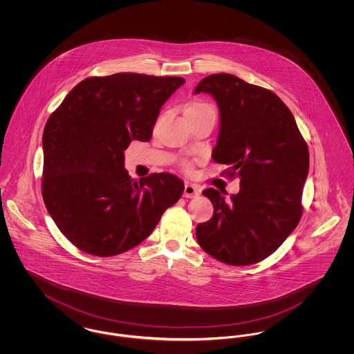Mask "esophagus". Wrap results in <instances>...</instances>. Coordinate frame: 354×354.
<instances>
[{"label": "esophagus", "instance_id": "1", "mask_svg": "<svg viewBox=\"0 0 354 354\" xmlns=\"http://www.w3.org/2000/svg\"><path fill=\"white\" fill-rule=\"evenodd\" d=\"M199 194H201V189H199V187L191 185V183H185V192H183L185 198H195V196H198Z\"/></svg>", "mask_w": 354, "mask_h": 354}]
</instances>
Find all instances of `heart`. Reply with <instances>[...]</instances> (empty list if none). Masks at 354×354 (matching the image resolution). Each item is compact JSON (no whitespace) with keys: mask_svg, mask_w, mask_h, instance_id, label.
Instances as JSON below:
<instances>
[{"mask_svg":"<svg viewBox=\"0 0 354 354\" xmlns=\"http://www.w3.org/2000/svg\"><path fill=\"white\" fill-rule=\"evenodd\" d=\"M208 107H211L208 103H204V102H196V103H192V104L187 109V111H188V110H202V109H208ZM183 165H185V167H188V166H189L187 162H185Z\"/></svg>","mask_w":354,"mask_h":354,"instance_id":"heart-1","label":"heart"}]
</instances>
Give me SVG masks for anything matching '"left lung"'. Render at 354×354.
<instances>
[{"label": "left lung", "instance_id": "obj_1", "mask_svg": "<svg viewBox=\"0 0 354 354\" xmlns=\"http://www.w3.org/2000/svg\"><path fill=\"white\" fill-rule=\"evenodd\" d=\"M208 93L219 106L220 131L212 159L223 174L240 179L225 202L215 188L203 195L214 216L196 227L199 245L230 266H251L274 252L303 215L309 151L290 110L274 93L232 74L203 78L195 94Z\"/></svg>", "mask_w": 354, "mask_h": 354}]
</instances>
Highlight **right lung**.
I'll return each instance as SVG.
<instances>
[{
  "label": "right lung",
  "instance_id": "obj_1",
  "mask_svg": "<svg viewBox=\"0 0 354 354\" xmlns=\"http://www.w3.org/2000/svg\"><path fill=\"white\" fill-rule=\"evenodd\" d=\"M182 77L118 73L77 84L51 113L44 145L42 198L59 231L81 251L109 257L151 235L185 183L169 172L138 180L124 169L131 140L149 142Z\"/></svg>",
  "mask_w": 354,
  "mask_h": 354
}]
</instances>
